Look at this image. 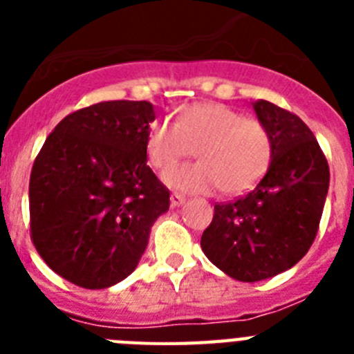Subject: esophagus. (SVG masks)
Here are the masks:
<instances>
[{"instance_id":"34e87169","label":"esophagus","mask_w":354,"mask_h":354,"mask_svg":"<svg viewBox=\"0 0 354 354\" xmlns=\"http://www.w3.org/2000/svg\"><path fill=\"white\" fill-rule=\"evenodd\" d=\"M170 202H171V207H179L186 202V196L180 195V193H171L170 195Z\"/></svg>"}]
</instances>
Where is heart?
Listing matches in <instances>:
<instances>
[{
    "label": "heart",
    "mask_w": 354,
    "mask_h": 354,
    "mask_svg": "<svg viewBox=\"0 0 354 354\" xmlns=\"http://www.w3.org/2000/svg\"><path fill=\"white\" fill-rule=\"evenodd\" d=\"M198 154V162L179 165L165 174L175 189L211 193L223 189L237 195L262 177L271 161V138L264 124L243 117L220 102L187 106L179 122L159 118L147 134V154L156 168Z\"/></svg>",
    "instance_id": "b5f03b06"
}]
</instances>
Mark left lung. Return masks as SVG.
<instances>
[{"label":"left lung","instance_id":"8db88e82","mask_svg":"<svg viewBox=\"0 0 354 354\" xmlns=\"http://www.w3.org/2000/svg\"><path fill=\"white\" fill-rule=\"evenodd\" d=\"M252 104L270 133V168L248 195L214 205L200 239L205 257L239 282L277 277L305 257L330 186L328 161L305 122L273 102Z\"/></svg>","mask_w":354,"mask_h":354}]
</instances>
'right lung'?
I'll return each instance as SVG.
<instances>
[{
    "mask_svg": "<svg viewBox=\"0 0 354 354\" xmlns=\"http://www.w3.org/2000/svg\"><path fill=\"white\" fill-rule=\"evenodd\" d=\"M147 101H106L67 115L30 177V232L44 262L84 289L129 277L170 192L147 167Z\"/></svg>",
    "mask_w": 354,
    "mask_h": 354,
    "instance_id": "right-lung-1",
    "label": "right lung"
}]
</instances>
